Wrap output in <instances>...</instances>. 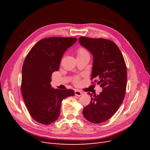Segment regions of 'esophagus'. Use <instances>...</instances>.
<instances>
[{
	"label": "esophagus",
	"instance_id": "1",
	"mask_svg": "<svg viewBox=\"0 0 150 150\" xmlns=\"http://www.w3.org/2000/svg\"><path fill=\"white\" fill-rule=\"evenodd\" d=\"M74 94H75L76 96L79 97V96H81V95L83 94V93L81 92V91H79V90H75L74 91Z\"/></svg>",
	"mask_w": 150,
	"mask_h": 150
}]
</instances>
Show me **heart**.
I'll return each mask as SVG.
<instances>
[{"label":"heart","mask_w":150,"mask_h":150,"mask_svg":"<svg viewBox=\"0 0 150 150\" xmlns=\"http://www.w3.org/2000/svg\"><path fill=\"white\" fill-rule=\"evenodd\" d=\"M78 56H82L85 55H89V53L87 51V50L84 49V47H79L78 50ZM79 81V76H75L73 78V82L74 84H78Z\"/></svg>","instance_id":"heart-1"}]
</instances>
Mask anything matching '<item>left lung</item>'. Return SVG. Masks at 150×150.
I'll use <instances>...</instances> for the list:
<instances>
[{"label": "left lung", "instance_id": "left-lung-1", "mask_svg": "<svg viewBox=\"0 0 150 150\" xmlns=\"http://www.w3.org/2000/svg\"><path fill=\"white\" fill-rule=\"evenodd\" d=\"M79 40L93 56L91 79L95 80L92 84L97 83L103 89L91 98L83 113L89 121L100 123L114 115L123 101L127 83L126 63L120 49L111 40L81 36Z\"/></svg>", "mask_w": 150, "mask_h": 150}]
</instances>
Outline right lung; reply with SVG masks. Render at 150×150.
I'll use <instances>...</instances> for the list:
<instances>
[{
    "label": "right lung",
    "mask_w": 150,
    "mask_h": 150,
    "mask_svg": "<svg viewBox=\"0 0 150 150\" xmlns=\"http://www.w3.org/2000/svg\"><path fill=\"white\" fill-rule=\"evenodd\" d=\"M75 38L52 37L40 40L27 55L22 66L21 93L27 109L39 123L49 125L60 115L63 99L74 96L72 89H53L52 74L59 68L67 48Z\"/></svg>",
    "instance_id": "right-lung-1"
}]
</instances>
